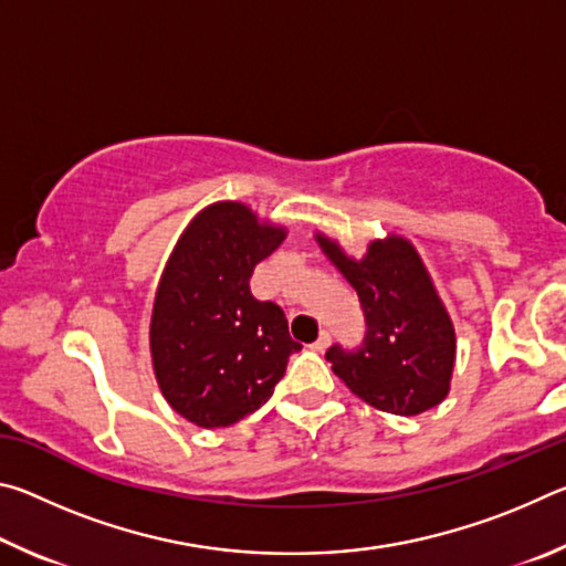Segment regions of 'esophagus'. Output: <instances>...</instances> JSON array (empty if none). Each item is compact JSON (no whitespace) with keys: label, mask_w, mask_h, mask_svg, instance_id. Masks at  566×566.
I'll use <instances>...</instances> for the list:
<instances>
[{"label":"esophagus","mask_w":566,"mask_h":566,"mask_svg":"<svg viewBox=\"0 0 566 566\" xmlns=\"http://www.w3.org/2000/svg\"><path fill=\"white\" fill-rule=\"evenodd\" d=\"M329 344H332V334H329V332H322L319 337H317V342H312L310 347H312L314 352H324V349L329 347Z\"/></svg>","instance_id":"1"}]
</instances>
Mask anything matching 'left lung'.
<instances>
[{
	"label": "left lung",
	"instance_id": "obj_1",
	"mask_svg": "<svg viewBox=\"0 0 566 566\" xmlns=\"http://www.w3.org/2000/svg\"><path fill=\"white\" fill-rule=\"evenodd\" d=\"M322 252L359 294L367 317L361 349L327 352L334 375L379 411L417 417L442 405L457 359L454 324L417 247L401 234L371 239L354 260L317 232Z\"/></svg>",
	"mask_w": 566,
	"mask_h": 566
}]
</instances>
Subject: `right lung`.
<instances>
[{"instance_id":"add662e5","label":"right lung","mask_w":566,"mask_h":566,"mask_svg":"<svg viewBox=\"0 0 566 566\" xmlns=\"http://www.w3.org/2000/svg\"><path fill=\"white\" fill-rule=\"evenodd\" d=\"M286 227L244 202L205 207L171 249L149 322V352L167 405L202 429L232 427L284 377L290 337L280 304L254 300L249 276Z\"/></svg>"}]
</instances>
